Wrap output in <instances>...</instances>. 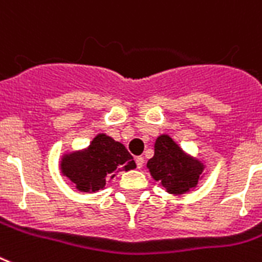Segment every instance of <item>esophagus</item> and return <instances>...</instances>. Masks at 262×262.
<instances>
[{"label":"esophagus","mask_w":262,"mask_h":262,"mask_svg":"<svg viewBox=\"0 0 262 262\" xmlns=\"http://www.w3.org/2000/svg\"><path fill=\"white\" fill-rule=\"evenodd\" d=\"M135 162H137L138 169H142V167H143V164H144V158L143 157H137V158H135Z\"/></svg>","instance_id":"obj_1"}]
</instances>
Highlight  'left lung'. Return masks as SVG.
Listing matches in <instances>:
<instances>
[{"mask_svg":"<svg viewBox=\"0 0 262 262\" xmlns=\"http://www.w3.org/2000/svg\"><path fill=\"white\" fill-rule=\"evenodd\" d=\"M147 169L167 193L180 196L198 187L206 165L184 151L167 134H162L154 142V156L147 161Z\"/></svg>","mask_w":262,"mask_h":262,"instance_id":"8db88e82","label":"left lung"}]
</instances>
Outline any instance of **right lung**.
<instances>
[{
  "label": "right lung",
  "mask_w": 262,
  "mask_h": 262,
  "mask_svg": "<svg viewBox=\"0 0 262 262\" xmlns=\"http://www.w3.org/2000/svg\"><path fill=\"white\" fill-rule=\"evenodd\" d=\"M135 167L137 164L124 144L106 134H97L88 147L64 152L59 161L62 176L75 189L85 193L104 189L118 171Z\"/></svg>",
  "instance_id": "obj_1"
}]
</instances>
